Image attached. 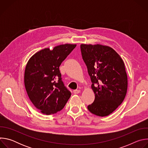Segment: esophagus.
Masks as SVG:
<instances>
[{"label":"esophagus","mask_w":148,"mask_h":148,"mask_svg":"<svg viewBox=\"0 0 148 148\" xmlns=\"http://www.w3.org/2000/svg\"><path fill=\"white\" fill-rule=\"evenodd\" d=\"M73 92L74 94H79L80 92V90H74L73 91Z\"/></svg>","instance_id":"1"}]
</instances>
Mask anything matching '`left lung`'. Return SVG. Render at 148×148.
<instances>
[{"label":"left lung","instance_id":"8db88e82","mask_svg":"<svg viewBox=\"0 0 148 148\" xmlns=\"http://www.w3.org/2000/svg\"><path fill=\"white\" fill-rule=\"evenodd\" d=\"M95 94L92 103L87 107L92 114L106 116L123 102L127 91L128 78L123 61L111 47L101 45L80 46Z\"/></svg>","mask_w":148,"mask_h":148}]
</instances>
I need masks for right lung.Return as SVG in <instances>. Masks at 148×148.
<instances>
[{"label": "right lung", "mask_w": 148, "mask_h": 148, "mask_svg": "<svg viewBox=\"0 0 148 148\" xmlns=\"http://www.w3.org/2000/svg\"><path fill=\"white\" fill-rule=\"evenodd\" d=\"M76 45L65 44L41 50L28 61L25 72L27 95L41 113L51 115L64 107L71 93L61 79L59 67Z\"/></svg>", "instance_id": "obj_1"}]
</instances>
